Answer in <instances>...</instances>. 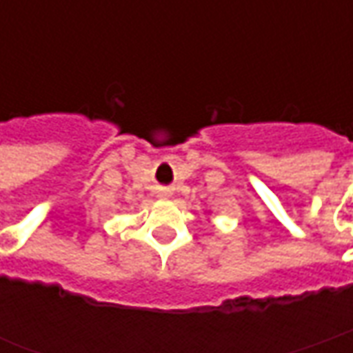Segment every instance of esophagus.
<instances>
[{"instance_id": "1", "label": "esophagus", "mask_w": 353, "mask_h": 353, "mask_svg": "<svg viewBox=\"0 0 353 353\" xmlns=\"http://www.w3.org/2000/svg\"><path fill=\"white\" fill-rule=\"evenodd\" d=\"M159 196H162V199H168L170 191H168V189H162V191L159 192Z\"/></svg>"}]
</instances>
